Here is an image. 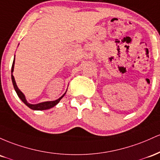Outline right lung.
<instances>
[{"label":"right lung","instance_id":"obj_1","mask_svg":"<svg viewBox=\"0 0 160 160\" xmlns=\"http://www.w3.org/2000/svg\"><path fill=\"white\" fill-rule=\"evenodd\" d=\"M14 63H15V58H14L13 62H12V69H11V72H12L11 78H12V85H13L14 89H15V91H16V92H17L18 97H19V98H20L21 100H22L23 103L26 104L27 107H29L30 109H34V110H44V109H51V108H52V107H54V106H56L57 104L59 102H60V100L62 99V98H63L64 95L66 94V93H65V94L62 95V97H60V98H59V99H57L56 100H53V101L42 102V103H38V104H31V103H28V102H27L26 99V97H25V95L23 94V93L20 91V90L18 88V87H17V83H16L15 78H14V76H13V75H12V72H13V69H14Z\"/></svg>","mask_w":160,"mask_h":160}]
</instances>
